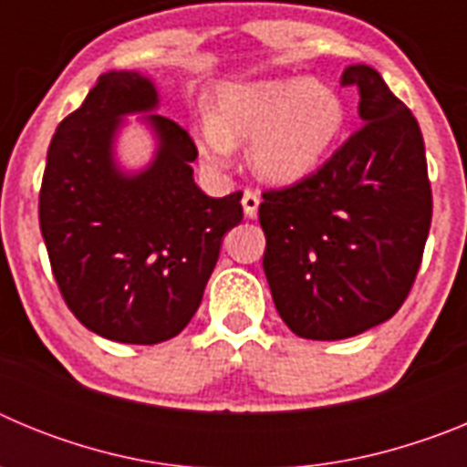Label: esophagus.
Segmentation results:
<instances>
[{"label":"esophagus","mask_w":467,"mask_h":467,"mask_svg":"<svg viewBox=\"0 0 467 467\" xmlns=\"http://www.w3.org/2000/svg\"><path fill=\"white\" fill-rule=\"evenodd\" d=\"M241 203H243V213H245V217L254 220V217H257V210H259V193L245 192L243 193Z\"/></svg>","instance_id":"obj_1"}]
</instances>
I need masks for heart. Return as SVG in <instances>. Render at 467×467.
Wrapping results in <instances>:
<instances>
[{"label":"heart","instance_id":"heart-1","mask_svg":"<svg viewBox=\"0 0 467 467\" xmlns=\"http://www.w3.org/2000/svg\"><path fill=\"white\" fill-rule=\"evenodd\" d=\"M346 126L339 93L308 77L264 79L224 86L213 117L198 126L196 144L213 171L229 166L234 144L253 142L254 172L275 184L311 175L329 154Z\"/></svg>","mask_w":467,"mask_h":467}]
</instances>
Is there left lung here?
<instances>
[{
	"mask_svg": "<svg viewBox=\"0 0 467 467\" xmlns=\"http://www.w3.org/2000/svg\"><path fill=\"white\" fill-rule=\"evenodd\" d=\"M362 128L295 187L264 192V274L283 323L337 341L393 317L419 274L432 217L423 135L381 74L348 65Z\"/></svg>",
	"mask_w": 467,
	"mask_h": 467,
	"instance_id": "8db88e82",
	"label": "left lung"
}]
</instances>
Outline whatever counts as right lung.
I'll use <instances>...</instances> for the list:
<instances>
[{"mask_svg":"<svg viewBox=\"0 0 467 467\" xmlns=\"http://www.w3.org/2000/svg\"><path fill=\"white\" fill-rule=\"evenodd\" d=\"M159 102L147 74H100L84 105L56 128L39 193L41 236L69 311L119 344H161L182 332L222 238L243 220L241 192L213 198L193 182L196 144L154 114ZM130 113H142L157 140L140 171L116 159Z\"/></svg>","mask_w":467,"mask_h":467,"instance_id":"right-lung-1","label":"right lung"}]
</instances>
